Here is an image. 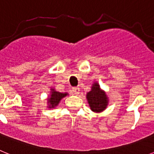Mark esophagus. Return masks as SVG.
<instances>
[{"instance_id":"obj_1","label":"esophagus","mask_w":154,"mask_h":154,"mask_svg":"<svg viewBox=\"0 0 154 154\" xmlns=\"http://www.w3.org/2000/svg\"><path fill=\"white\" fill-rule=\"evenodd\" d=\"M80 92V89L79 87H73L72 88V92L75 95H78Z\"/></svg>"}]
</instances>
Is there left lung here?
<instances>
[{"label": "left lung", "mask_w": 154, "mask_h": 154, "mask_svg": "<svg viewBox=\"0 0 154 154\" xmlns=\"http://www.w3.org/2000/svg\"><path fill=\"white\" fill-rule=\"evenodd\" d=\"M87 99L93 112H99L106 108L108 104L106 95L101 90L98 83H95L92 87V90L87 93Z\"/></svg>", "instance_id": "left-lung-1"}]
</instances>
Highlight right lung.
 <instances>
[{
  "label": "right lung",
  "mask_w": 154,
  "mask_h": 154,
  "mask_svg": "<svg viewBox=\"0 0 154 154\" xmlns=\"http://www.w3.org/2000/svg\"><path fill=\"white\" fill-rule=\"evenodd\" d=\"M52 92H51V97L48 99V103H49V108H54L58 104V103L60 102L61 99L63 97H65V96H67L68 93H62V92H56L54 89H51Z\"/></svg>",
  "instance_id": "1"
}]
</instances>
